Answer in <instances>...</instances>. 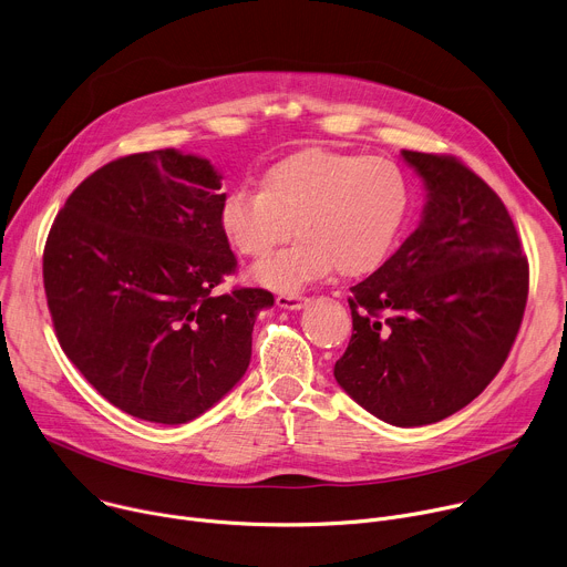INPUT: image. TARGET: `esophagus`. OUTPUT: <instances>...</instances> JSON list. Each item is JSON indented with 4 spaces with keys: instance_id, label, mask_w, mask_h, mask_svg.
Returning <instances> with one entry per match:
<instances>
[{
    "instance_id": "1",
    "label": "esophagus",
    "mask_w": 567,
    "mask_h": 567,
    "mask_svg": "<svg viewBox=\"0 0 567 567\" xmlns=\"http://www.w3.org/2000/svg\"><path fill=\"white\" fill-rule=\"evenodd\" d=\"M307 302H309V298H305V296H300V293H280V296L276 298V305H278L280 309H289V311H298V309L307 307Z\"/></svg>"
}]
</instances>
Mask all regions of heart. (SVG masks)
<instances>
[{"label": "heart", "mask_w": 567, "mask_h": 567, "mask_svg": "<svg viewBox=\"0 0 567 567\" xmlns=\"http://www.w3.org/2000/svg\"><path fill=\"white\" fill-rule=\"evenodd\" d=\"M411 202V182L394 161L307 147L274 164L260 190L228 193L219 228L239 256L262 260L293 226V245L251 274L293 293L334 267L348 278L374 271L396 245Z\"/></svg>", "instance_id": "1"}]
</instances>
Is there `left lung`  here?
<instances>
[{"label": "left lung", "mask_w": 567, "mask_h": 567, "mask_svg": "<svg viewBox=\"0 0 567 567\" xmlns=\"http://www.w3.org/2000/svg\"><path fill=\"white\" fill-rule=\"evenodd\" d=\"M420 175V226L350 287L352 339L339 385L385 424H435L503 368L525 313L529 269L501 197L453 156L401 150Z\"/></svg>", "instance_id": "obj_1"}]
</instances>
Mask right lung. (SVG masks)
<instances>
[{
	"instance_id": "obj_1",
	"label": "right lung",
	"mask_w": 567,
	"mask_h": 567,
	"mask_svg": "<svg viewBox=\"0 0 567 567\" xmlns=\"http://www.w3.org/2000/svg\"><path fill=\"white\" fill-rule=\"evenodd\" d=\"M221 173L166 147L80 184L44 247V291L64 354L123 413L186 424L233 390L265 289L215 293L237 260L219 228Z\"/></svg>"
}]
</instances>
